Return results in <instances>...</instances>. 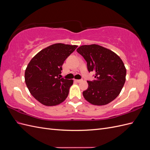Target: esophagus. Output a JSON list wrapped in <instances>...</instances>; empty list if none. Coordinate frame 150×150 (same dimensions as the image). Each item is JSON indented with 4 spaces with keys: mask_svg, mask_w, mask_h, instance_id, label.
Returning a JSON list of instances; mask_svg holds the SVG:
<instances>
[{
    "mask_svg": "<svg viewBox=\"0 0 150 150\" xmlns=\"http://www.w3.org/2000/svg\"><path fill=\"white\" fill-rule=\"evenodd\" d=\"M83 80V79H76L75 80V81L76 82H77V83H80V82H82Z\"/></svg>",
    "mask_w": 150,
    "mask_h": 150,
    "instance_id": "1",
    "label": "esophagus"
}]
</instances>
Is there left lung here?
I'll return each instance as SVG.
<instances>
[{"mask_svg":"<svg viewBox=\"0 0 150 150\" xmlns=\"http://www.w3.org/2000/svg\"><path fill=\"white\" fill-rule=\"evenodd\" d=\"M87 62L88 70L95 72V79L88 81L83 94L86 101L102 106L118 96L126 81V69L121 58L111 50L97 44L84 45L76 50Z\"/></svg>","mask_w":150,"mask_h":150,"instance_id":"obj_1","label":"left lung"}]
</instances>
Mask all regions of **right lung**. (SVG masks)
Listing matches in <instances>:
<instances>
[{
    "mask_svg": "<svg viewBox=\"0 0 150 150\" xmlns=\"http://www.w3.org/2000/svg\"><path fill=\"white\" fill-rule=\"evenodd\" d=\"M77 46L57 43L41 50L32 59L25 71V82L30 94L45 106L64 101L73 80L60 78L62 66Z\"/></svg>",
    "mask_w": 150,
    "mask_h": 150,
    "instance_id": "add662e5",
    "label": "right lung"
}]
</instances>
